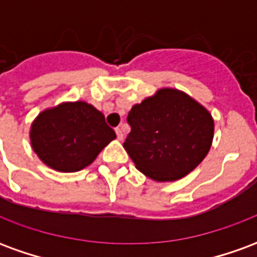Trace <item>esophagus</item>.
Instances as JSON below:
<instances>
[{
    "label": "esophagus",
    "instance_id": "obj_1",
    "mask_svg": "<svg viewBox=\"0 0 257 257\" xmlns=\"http://www.w3.org/2000/svg\"><path fill=\"white\" fill-rule=\"evenodd\" d=\"M115 134H117V138H118V140H122V139H123L122 129H121V128H115Z\"/></svg>",
    "mask_w": 257,
    "mask_h": 257
}]
</instances>
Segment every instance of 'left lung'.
Wrapping results in <instances>:
<instances>
[{
	"mask_svg": "<svg viewBox=\"0 0 257 257\" xmlns=\"http://www.w3.org/2000/svg\"><path fill=\"white\" fill-rule=\"evenodd\" d=\"M123 149L140 172L157 182L186 176L205 158L213 140L209 111L178 89L164 88L135 104Z\"/></svg>",
	"mask_w": 257,
	"mask_h": 257,
	"instance_id": "obj_1",
	"label": "left lung"
}]
</instances>
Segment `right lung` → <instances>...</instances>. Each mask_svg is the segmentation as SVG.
I'll return each mask as SVG.
<instances>
[{"instance_id":"right-lung-1","label":"right lung","mask_w":257,"mask_h":257,"mask_svg":"<svg viewBox=\"0 0 257 257\" xmlns=\"http://www.w3.org/2000/svg\"><path fill=\"white\" fill-rule=\"evenodd\" d=\"M33 150L59 172H77L95 161L115 132L104 115L85 101L62 103L42 111L31 125Z\"/></svg>"}]
</instances>
